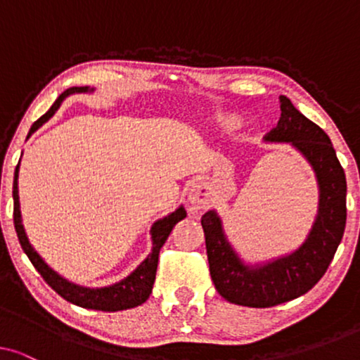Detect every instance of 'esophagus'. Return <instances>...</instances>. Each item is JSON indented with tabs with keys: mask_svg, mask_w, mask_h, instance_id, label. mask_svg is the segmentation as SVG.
<instances>
[{
	"mask_svg": "<svg viewBox=\"0 0 360 360\" xmlns=\"http://www.w3.org/2000/svg\"><path fill=\"white\" fill-rule=\"evenodd\" d=\"M188 201L195 210L208 208V206L211 205V201H213V193H211L210 185L205 184V181H200V184L191 185Z\"/></svg>",
	"mask_w": 360,
	"mask_h": 360,
	"instance_id": "esophagus-1",
	"label": "esophagus"
}]
</instances>
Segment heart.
<instances>
[{
  "instance_id": "obj_1",
  "label": "heart",
  "mask_w": 360,
  "mask_h": 360,
  "mask_svg": "<svg viewBox=\"0 0 360 360\" xmlns=\"http://www.w3.org/2000/svg\"><path fill=\"white\" fill-rule=\"evenodd\" d=\"M214 122L216 126L221 127V129L231 131L236 129V127L240 124V117L238 115H234V112H218L214 117Z\"/></svg>"
}]
</instances>
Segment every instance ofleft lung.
Returning <instances> with one entry per match:
<instances>
[{"label": "left lung", "mask_w": 360, "mask_h": 360, "mask_svg": "<svg viewBox=\"0 0 360 360\" xmlns=\"http://www.w3.org/2000/svg\"><path fill=\"white\" fill-rule=\"evenodd\" d=\"M280 110L278 124L265 141L290 142L307 157L319 185L318 214L307 240L295 252L255 267L244 265L238 257L214 211L201 216L214 288L240 307L270 308L311 290L328 270L346 228V175L331 139L283 95Z\"/></svg>", "instance_id": "1"}]
</instances>
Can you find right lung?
Returning <instances> with one entry per match:
<instances>
[{
	"mask_svg": "<svg viewBox=\"0 0 360 360\" xmlns=\"http://www.w3.org/2000/svg\"><path fill=\"white\" fill-rule=\"evenodd\" d=\"M80 91H88V86H80V88L73 86L63 91L62 95L57 98L56 103L51 106V110L34 122L31 131H29V136H31L34 131H37L44 122L51 120L53 112H56L58 110V106H60L63 98L72 95V93H80ZM18 174H19V164L16 167V172H14V181H13L14 228H16V234L22 250L26 252L29 260H31L34 267H36L37 272L41 274V277L46 280V283L53 290V292L60 295V297L63 300H67V302L77 304V307H82L86 309H96V311H122V309L139 307V304H142L147 298H149V295L152 293V287H154L160 249L162 245L165 244V240L172 233V229H174V226L186 216V211L184 206H180L175 213L165 216L164 219H159L157 223H154V226H152L150 229L152 252L147 255L144 262H142L139 267L129 275V277H126L124 280H121V282L111 285V287L85 288V287H80V285L67 282L65 278H62L60 275L53 272V270L41 259V255L32 249V245L29 244L27 236L24 233L21 210H19Z\"/></svg>",
	"mask_w": 360,
	"mask_h": 360,
	"instance_id": "1",
	"label": "right lung"
}]
</instances>
